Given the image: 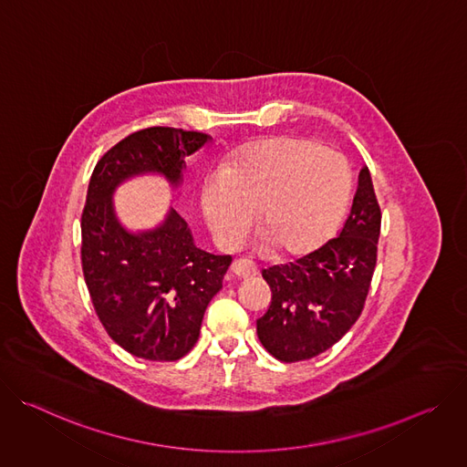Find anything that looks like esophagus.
<instances>
[{
  "label": "esophagus",
  "mask_w": 467,
  "mask_h": 467,
  "mask_svg": "<svg viewBox=\"0 0 467 467\" xmlns=\"http://www.w3.org/2000/svg\"><path fill=\"white\" fill-rule=\"evenodd\" d=\"M231 274L238 279H249V277H254L258 272H256V265L247 260V258H236L233 264H231Z\"/></svg>",
  "instance_id": "34e87169"
}]
</instances>
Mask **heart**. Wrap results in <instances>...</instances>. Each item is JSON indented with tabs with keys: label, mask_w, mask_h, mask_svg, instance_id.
<instances>
[{
	"label": "heart",
	"mask_w": 467,
	"mask_h": 467,
	"mask_svg": "<svg viewBox=\"0 0 467 467\" xmlns=\"http://www.w3.org/2000/svg\"><path fill=\"white\" fill-rule=\"evenodd\" d=\"M351 202V171L337 151L296 137L256 142L207 175L202 209L222 245H238L258 213L265 240L283 254L323 245Z\"/></svg>",
	"instance_id": "obj_1"
}]
</instances>
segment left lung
Masks as SVG:
<instances>
[{
  "instance_id": "left-lung-1",
  "label": "left lung",
  "mask_w": 467,
  "mask_h": 467,
  "mask_svg": "<svg viewBox=\"0 0 467 467\" xmlns=\"http://www.w3.org/2000/svg\"><path fill=\"white\" fill-rule=\"evenodd\" d=\"M379 234L380 207L364 166L340 234L294 262L262 270L272 288V305L256 319L265 351L281 362L308 360L346 335L369 292Z\"/></svg>"
}]
</instances>
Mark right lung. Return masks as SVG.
<instances>
[{
    "mask_svg": "<svg viewBox=\"0 0 467 467\" xmlns=\"http://www.w3.org/2000/svg\"><path fill=\"white\" fill-rule=\"evenodd\" d=\"M209 140L197 130L140 129L110 148L92 171L81 216L83 275L107 335L132 357L182 358L195 346L233 258L195 247L175 209L159 227L129 233L114 214L112 193L142 173H159L177 186L184 157Z\"/></svg>",
    "mask_w": 467,
    "mask_h": 467,
    "instance_id": "right-lung-1",
    "label": "right lung"
}]
</instances>
